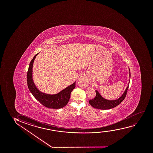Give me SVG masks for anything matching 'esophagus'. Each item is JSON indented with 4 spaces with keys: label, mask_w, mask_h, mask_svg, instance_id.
Segmentation results:
<instances>
[{
    "label": "esophagus",
    "mask_w": 153,
    "mask_h": 153,
    "mask_svg": "<svg viewBox=\"0 0 153 153\" xmlns=\"http://www.w3.org/2000/svg\"><path fill=\"white\" fill-rule=\"evenodd\" d=\"M80 79L82 80V82H85V79H84V77H81L80 78Z\"/></svg>",
    "instance_id": "1"
}]
</instances>
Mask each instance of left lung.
<instances>
[{"instance_id":"obj_1","label":"left lung","mask_w":153,"mask_h":153,"mask_svg":"<svg viewBox=\"0 0 153 153\" xmlns=\"http://www.w3.org/2000/svg\"><path fill=\"white\" fill-rule=\"evenodd\" d=\"M130 71V78L131 77V73ZM130 81V80H129ZM129 83L130 82L128 83V86L126 90L124 91L123 94H122L121 97H120L119 98L115 100H108L104 98L100 94L98 90H96V96L95 97L94 99H92V100H90L89 101V103L92 107L96 109H101V110H108V109H112L114 107L117 106L119 105L120 103L123 101L124 98H126V95L127 94L128 86H129Z\"/></svg>"}]
</instances>
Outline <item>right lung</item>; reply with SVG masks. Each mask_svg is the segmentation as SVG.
Instances as JSON below:
<instances>
[{
    "label": "right lung",
    "instance_id": "right-lung-1",
    "mask_svg": "<svg viewBox=\"0 0 153 153\" xmlns=\"http://www.w3.org/2000/svg\"><path fill=\"white\" fill-rule=\"evenodd\" d=\"M39 53L34 56L30 63L27 76L28 88L34 98L44 107L51 109L62 108L68 102L71 91L75 88L76 82L56 94H48L39 90L34 84L32 78V68L34 61Z\"/></svg>",
    "mask_w": 153,
    "mask_h": 153
}]
</instances>
